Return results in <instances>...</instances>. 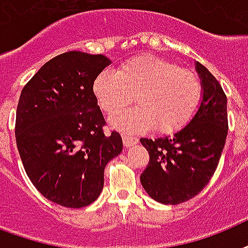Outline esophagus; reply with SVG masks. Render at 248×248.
<instances>
[{
    "label": "esophagus",
    "mask_w": 248,
    "mask_h": 248,
    "mask_svg": "<svg viewBox=\"0 0 248 248\" xmlns=\"http://www.w3.org/2000/svg\"><path fill=\"white\" fill-rule=\"evenodd\" d=\"M123 143L125 147H130L138 143V138L136 137H129V136H123Z\"/></svg>",
    "instance_id": "obj_1"
}]
</instances>
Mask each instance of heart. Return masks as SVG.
<instances>
[{
	"instance_id": "b5f03b06",
	"label": "heart",
	"mask_w": 248,
	"mask_h": 248,
	"mask_svg": "<svg viewBox=\"0 0 248 248\" xmlns=\"http://www.w3.org/2000/svg\"><path fill=\"white\" fill-rule=\"evenodd\" d=\"M94 95L106 114L114 115L132 103L136 108L115 116L111 123L126 132L154 128L173 133L193 116L202 94L197 74L156 55H138L116 70L102 71L93 84Z\"/></svg>"
}]
</instances>
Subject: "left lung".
<instances>
[{"instance_id":"8db88e82","label":"left lung","mask_w":248,"mask_h":248,"mask_svg":"<svg viewBox=\"0 0 248 248\" xmlns=\"http://www.w3.org/2000/svg\"><path fill=\"white\" fill-rule=\"evenodd\" d=\"M202 99L197 112L170 137L141 138L150 162L141 174L143 189L163 204H180L194 198L217 168L228 136L226 95L215 76L199 62Z\"/></svg>"}]
</instances>
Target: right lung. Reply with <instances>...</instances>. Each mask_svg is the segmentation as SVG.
I'll return each instance as SVG.
<instances>
[{"label":"right lung","mask_w":248,"mask_h":248,"mask_svg":"<svg viewBox=\"0 0 248 248\" xmlns=\"http://www.w3.org/2000/svg\"><path fill=\"white\" fill-rule=\"evenodd\" d=\"M111 61L68 51L50 59L23 88L15 138L23 166L40 193L68 208L89 206L103 189L107 163L123 151L106 124L93 84Z\"/></svg>","instance_id":"obj_1"}]
</instances>
